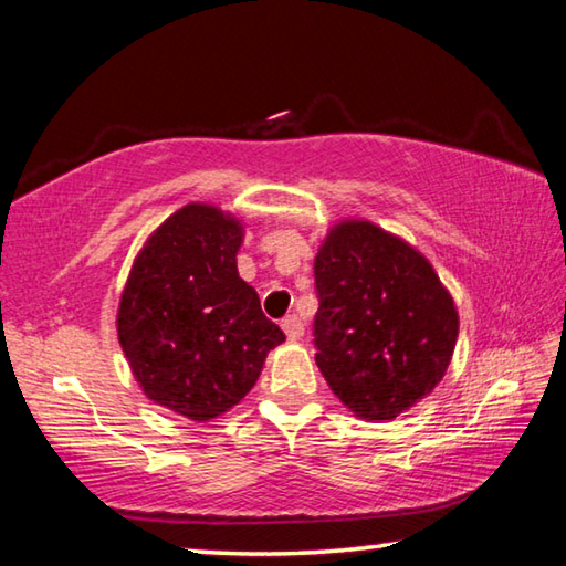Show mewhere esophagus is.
<instances>
[{"instance_id": "esophagus-1", "label": "esophagus", "mask_w": 566, "mask_h": 566, "mask_svg": "<svg viewBox=\"0 0 566 566\" xmlns=\"http://www.w3.org/2000/svg\"><path fill=\"white\" fill-rule=\"evenodd\" d=\"M282 329H284V334H286V337H290L292 342L304 337V322H302L300 317H296V314H290V317L282 319Z\"/></svg>"}]
</instances>
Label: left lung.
I'll return each instance as SVG.
<instances>
[{
  "label": "left lung",
  "mask_w": 566,
  "mask_h": 566,
  "mask_svg": "<svg viewBox=\"0 0 566 566\" xmlns=\"http://www.w3.org/2000/svg\"><path fill=\"white\" fill-rule=\"evenodd\" d=\"M317 367L354 417L391 421L452 361L459 314L434 266L367 219H342L314 256Z\"/></svg>",
  "instance_id": "8db88e82"
}]
</instances>
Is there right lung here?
<instances>
[{
    "label": "right lung",
    "instance_id": "obj_1",
    "mask_svg": "<svg viewBox=\"0 0 566 566\" xmlns=\"http://www.w3.org/2000/svg\"><path fill=\"white\" fill-rule=\"evenodd\" d=\"M244 224L214 205L167 217L134 256L117 334L149 401L191 421L232 409L284 332L237 272Z\"/></svg>",
    "mask_w": 566,
    "mask_h": 566
}]
</instances>
